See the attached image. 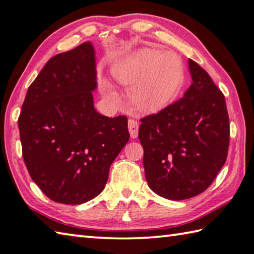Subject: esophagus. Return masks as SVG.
Listing matches in <instances>:
<instances>
[{"label":"esophagus","mask_w":254,"mask_h":254,"mask_svg":"<svg viewBox=\"0 0 254 254\" xmlns=\"http://www.w3.org/2000/svg\"><path fill=\"white\" fill-rule=\"evenodd\" d=\"M128 129H129V133H130L131 138H137L138 137V129H139V125L137 121L134 120H129L128 121Z\"/></svg>","instance_id":"34e87169"}]
</instances>
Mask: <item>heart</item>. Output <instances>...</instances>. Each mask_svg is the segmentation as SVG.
Masks as SVG:
<instances>
[{
	"label": "heart",
	"mask_w": 254,
	"mask_h": 254,
	"mask_svg": "<svg viewBox=\"0 0 254 254\" xmlns=\"http://www.w3.org/2000/svg\"><path fill=\"white\" fill-rule=\"evenodd\" d=\"M115 75L124 84H134L130 97L139 110L154 111L172 100L182 82L183 69L173 54L142 50L118 65ZM107 93L117 100L110 87Z\"/></svg>",
	"instance_id": "obj_1"
}]
</instances>
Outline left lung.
I'll return each mask as SVG.
<instances>
[{
  "mask_svg": "<svg viewBox=\"0 0 254 254\" xmlns=\"http://www.w3.org/2000/svg\"><path fill=\"white\" fill-rule=\"evenodd\" d=\"M189 68L193 82L183 97L140 118L138 133L149 188L172 200L194 197L208 189L229 147L224 94L192 59Z\"/></svg>",
  "mask_w": 254,
  "mask_h": 254,
  "instance_id": "obj_1",
  "label": "left lung"
}]
</instances>
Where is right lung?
<instances>
[{
  "label": "right lung",
  "instance_id": "right-lung-1",
  "mask_svg": "<svg viewBox=\"0 0 254 254\" xmlns=\"http://www.w3.org/2000/svg\"><path fill=\"white\" fill-rule=\"evenodd\" d=\"M90 41L53 57L28 91L18 117L24 162L57 203L79 205L104 190L110 167L129 140L127 117L97 113Z\"/></svg>",
  "mask_w": 254,
  "mask_h": 254
}]
</instances>
